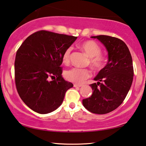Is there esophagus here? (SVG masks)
<instances>
[{"label":"esophagus","instance_id":"1","mask_svg":"<svg viewBox=\"0 0 146 146\" xmlns=\"http://www.w3.org/2000/svg\"><path fill=\"white\" fill-rule=\"evenodd\" d=\"M73 86H74L75 87V88H80V87H82V85H78V84H74V85H73Z\"/></svg>","mask_w":146,"mask_h":146}]
</instances>
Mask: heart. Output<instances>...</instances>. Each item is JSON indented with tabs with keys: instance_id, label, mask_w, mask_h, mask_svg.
Instances as JSON below:
<instances>
[{
	"instance_id": "1",
	"label": "heart",
	"mask_w": 146,
	"mask_h": 146,
	"mask_svg": "<svg viewBox=\"0 0 146 146\" xmlns=\"http://www.w3.org/2000/svg\"><path fill=\"white\" fill-rule=\"evenodd\" d=\"M81 49L86 52L90 57L89 63L94 69L100 71L104 67L105 56L101 54V48L93 40H87L83 42L80 46ZM72 52V48H67L62 54V62L68 64L70 62V57ZM64 77L69 82L75 84H83L87 79L92 76V71L88 69L72 68L67 70L64 73Z\"/></svg>"
}]
</instances>
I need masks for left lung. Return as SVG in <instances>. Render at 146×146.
<instances>
[{"label":"left lung","mask_w":146,"mask_h":146,"mask_svg":"<svg viewBox=\"0 0 146 146\" xmlns=\"http://www.w3.org/2000/svg\"><path fill=\"white\" fill-rule=\"evenodd\" d=\"M91 38L104 44L108 62L94 79L98 82L90 85L92 95L82 102L92 113L106 114L122 104L129 91L133 79L132 57L126 44L119 38L104 35Z\"/></svg>","instance_id":"left-lung-1"}]
</instances>
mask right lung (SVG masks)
I'll return each mask as SVG.
<instances>
[{
    "label": "right lung",
    "mask_w": 146,
    "mask_h": 146,
    "mask_svg": "<svg viewBox=\"0 0 146 146\" xmlns=\"http://www.w3.org/2000/svg\"><path fill=\"white\" fill-rule=\"evenodd\" d=\"M77 38L38 31L27 37L17 51V90L23 102L34 111L40 114L54 111L61 105L67 90L73 86L62 77L60 65L64 51Z\"/></svg>",
    "instance_id": "add662e5"
}]
</instances>
